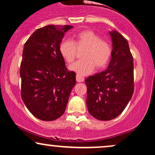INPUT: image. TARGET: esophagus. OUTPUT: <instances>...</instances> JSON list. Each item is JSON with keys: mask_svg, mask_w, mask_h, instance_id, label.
I'll return each mask as SVG.
<instances>
[{"mask_svg": "<svg viewBox=\"0 0 155 155\" xmlns=\"http://www.w3.org/2000/svg\"><path fill=\"white\" fill-rule=\"evenodd\" d=\"M76 81H77V82H83V81H84V79L79 75H76Z\"/></svg>", "mask_w": 155, "mask_h": 155, "instance_id": "obj_1", "label": "esophagus"}]
</instances>
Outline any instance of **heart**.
<instances>
[{
  "label": "heart",
  "instance_id": "1",
  "mask_svg": "<svg viewBox=\"0 0 155 155\" xmlns=\"http://www.w3.org/2000/svg\"><path fill=\"white\" fill-rule=\"evenodd\" d=\"M75 40H63L59 45V52L68 63L75 60L78 49L86 48L83 52V60L76 62L69 69L79 76L91 74L95 68L102 70L107 66L111 60L112 49L111 44L103 40L100 35L90 30H84L76 33Z\"/></svg>",
  "mask_w": 155,
  "mask_h": 155
}]
</instances>
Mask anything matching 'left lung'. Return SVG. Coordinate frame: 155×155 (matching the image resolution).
<instances>
[{
	"instance_id": "left-lung-1",
	"label": "left lung",
	"mask_w": 155,
	"mask_h": 155,
	"mask_svg": "<svg viewBox=\"0 0 155 155\" xmlns=\"http://www.w3.org/2000/svg\"><path fill=\"white\" fill-rule=\"evenodd\" d=\"M110 35L113 50L107 70L85 79L88 111L103 121L118 117L134 91L133 58L128 42L116 31L110 32Z\"/></svg>"
}]
</instances>
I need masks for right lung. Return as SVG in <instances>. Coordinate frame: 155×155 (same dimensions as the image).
<instances>
[{"label": "right lung", "mask_w": 155, "mask_h": 155, "mask_svg": "<svg viewBox=\"0 0 155 155\" xmlns=\"http://www.w3.org/2000/svg\"><path fill=\"white\" fill-rule=\"evenodd\" d=\"M71 25H47L36 30L25 42L19 74L21 97L33 116L52 121L65 112L76 74L65 66L59 45Z\"/></svg>", "instance_id": "obj_1"}]
</instances>
